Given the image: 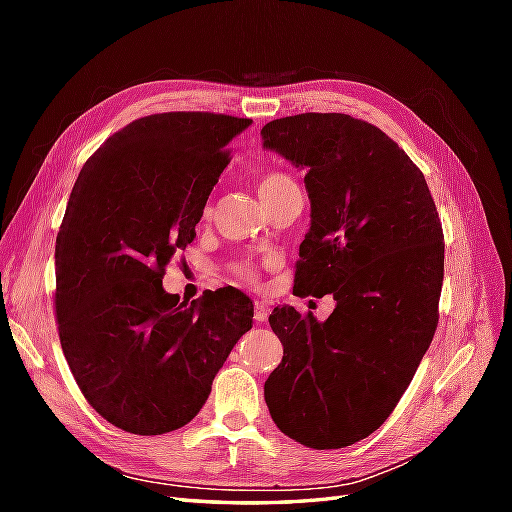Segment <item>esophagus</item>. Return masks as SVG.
Here are the masks:
<instances>
[{
	"label": "esophagus",
	"mask_w": 512,
	"mask_h": 512,
	"mask_svg": "<svg viewBox=\"0 0 512 512\" xmlns=\"http://www.w3.org/2000/svg\"><path fill=\"white\" fill-rule=\"evenodd\" d=\"M268 319V306L262 301H255V321L264 323Z\"/></svg>",
	"instance_id": "34e87169"
}]
</instances>
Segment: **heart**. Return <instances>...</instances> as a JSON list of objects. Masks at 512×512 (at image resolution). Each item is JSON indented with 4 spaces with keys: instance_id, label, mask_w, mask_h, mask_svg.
I'll list each match as a JSON object with an SVG mask.
<instances>
[{
    "instance_id": "heart-1",
    "label": "heart",
    "mask_w": 512,
    "mask_h": 512,
    "mask_svg": "<svg viewBox=\"0 0 512 512\" xmlns=\"http://www.w3.org/2000/svg\"><path fill=\"white\" fill-rule=\"evenodd\" d=\"M292 184H295V180H292L290 176H286V173L273 171V173H266V176L259 178L257 191H259V195H262V200H268V198H273L275 193H279L281 189L292 187ZM233 270H235V273H237L239 277H244V279H253V277H255L253 266L246 264V262L235 264Z\"/></svg>"
}]
</instances>
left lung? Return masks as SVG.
Returning a JSON list of instances; mask_svg holds the SVG:
<instances>
[{
	"label": "left lung",
	"instance_id": "1",
	"mask_svg": "<svg viewBox=\"0 0 512 512\" xmlns=\"http://www.w3.org/2000/svg\"><path fill=\"white\" fill-rule=\"evenodd\" d=\"M264 149L306 171L310 231L295 295H332L325 321L275 308L284 358L264 385L270 416L310 449H343L383 424L438 325L444 237L422 171L378 127L297 114L262 129Z\"/></svg>",
	"mask_w": 512,
	"mask_h": 512
}]
</instances>
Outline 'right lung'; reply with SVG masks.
Here are the masks:
<instances>
[{"instance_id": "obj_1", "label": "right lung", "mask_w": 512, "mask_h": 512, "mask_svg": "<svg viewBox=\"0 0 512 512\" xmlns=\"http://www.w3.org/2000/svg\"><path fill=\"white\" fill-rule=\"evenodd\" d=\"M250 118L151 114L94 151L57 235L59 339L76 385L114 427L160 436L191 422L253 301L228 286L178 303L162 275L195 237L228 165L226 145Z\"/></svg>"}]
</instances>
